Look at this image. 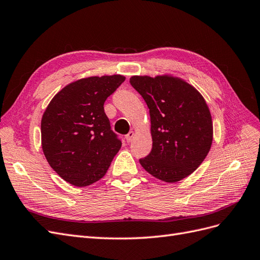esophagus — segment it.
I'll list each match as a JSON object with an SVG mask.
<instances>
[{"label":"esophagus","mask_w":260,"mask_h":260,"mask_svg":"<svg viewBox=\"0 0 260 260\" xmlns=\"http://www.w3.org/2000/svg\"><path fill=\"white\" fill-rule=\"evenodd\" d=\"M133 137H135V132L133 131H130L127 136H125V140H127V142L128 143H130L131 141H132V139H133Z\"/></svg>","instance_id":"esophagus-1"}]
</instances>
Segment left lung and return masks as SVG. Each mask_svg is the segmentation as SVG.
I'll use <instances>...</instances> for the list:
<instances>
[{"mask_svg":"<svg viewBox=\"0 0 260 260\" xmlns=\"http://www.w3.org/2000/svg\"><path fill=\"white\" fill-rule=\"evenodd\" d=\"M130 83L149 109L152 151L140 164L148 174L175 183L205 159L212 142L209 108L191 84L169 76H133Z\"/></svg>","mask_w":260,"mask_h":260,"instance_id":"obj_1","label":"left lung"}]
</instances>
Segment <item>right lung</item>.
Returning a JSON list of instances; mask_svg holds the SVG:
<instances>
[{"label":"right lung","instance_id":"obj_1","mask_svg":"<svg viewBox=\"0 0 260 260\" xmlns=\"http://www.w3.org/2000/svg\"><path fill=\"white\" fill-rule=\"evenodd\" d=\"M125 78L89 77L66 85L50 102L41 120L42 149L56 174L76 186L103 178L121 140L104 112L106 99Z\"/></svg>","mask_w":260,"mask_h":260}]
</instances>
